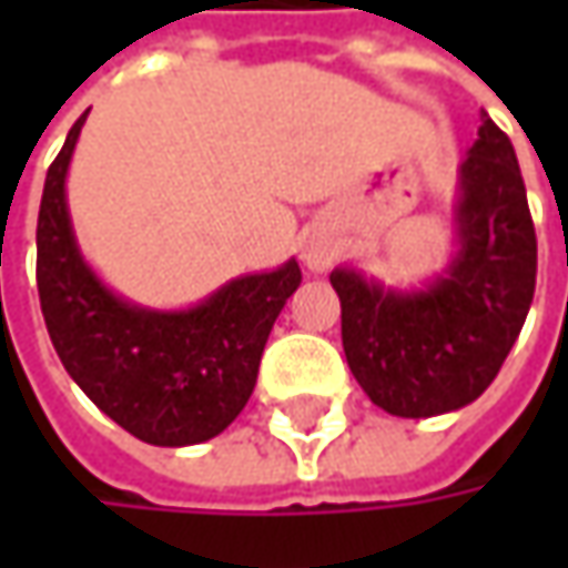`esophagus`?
Returning <instances> with one entry per match:
<instances>
[{
    "mask_svg": "<svg viewBox=\"0 0 568 568\" xmlns=\"http://www.w3.org/2000/svg\"><path fill=\"white\" fill-rule=\"evenodd\" d=\"M338 258V243L325 233H313L303 246V262L310 272H328Z\"/></svg>",
    "mask_w": 568,
    "mask_h": 568,
    "instance_id": "obj_1",
    "label": "esophagus"
}]
</instances>
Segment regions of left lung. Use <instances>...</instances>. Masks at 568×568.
I'll return each mask as SVG.
<instances>
[{
  "instance_id": "obj_1",
  "label": "left lung",
  "mask_w": 568,
  "mask_h": 568,
  "mask_svg": "<svg viewBox=\"0 0 568 568\" xmlns=\"http://www.w3.org/2000/svg\"><path fill=\"white\" fill-rule=\"evenodd\" d=\"M455 252L424 287L332 272L344 357L369 402L436 417L477 402L509 357L535 300L537 236L509 135L484 116L458 166Z\"/></svg>"
}]
</instances>
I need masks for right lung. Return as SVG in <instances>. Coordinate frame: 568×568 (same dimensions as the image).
I'll return each instance as SVG.
<instances>
[{
	"mask_svg": "<svg viewBox=\"0 0 568 568\" xmlns=\"http://www.w3.org/2000/svg\"><path fill=\"white\" fill-rule=\"evenodd\" d=\"M88 113L43 183L37 291L65 373L100 410L151 446H195L246 407L265 341L303 281L296 258L243 274L189 310H148L113 294L78 250L65 176Z\"/></svg>",
	"mask_w": 568,
	"mask_h": 568,
	"instance_id": "obj_1",
	"label": "right lung"
}]
</instances>
